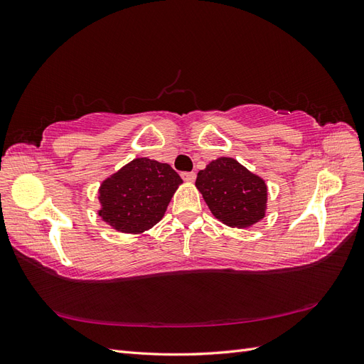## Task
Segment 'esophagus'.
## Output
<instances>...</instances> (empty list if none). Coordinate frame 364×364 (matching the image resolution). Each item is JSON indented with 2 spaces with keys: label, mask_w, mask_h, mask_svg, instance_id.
Masks as SVG:
<instances>
[{
  "label": "esophagus",
  "mask_w": 364,
  "mask_h": 364,
  "mask_svg": "<svg viewBox=\"0 0 364 364\" xmlns=\"http://www.w3.org/2000/svg\"><path fill=\"white\" fill-rule=\"evenodd\" d=\"M181 176H182V179L185 182H194V179H196V173L194 171H185Z\"/></svg>",
  "instance_id": "esophagus-1"
}]
</instances>
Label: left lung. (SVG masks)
Wrapping results in <instances>:
<instances>
[{
	"label": "left lung",
	"mask_w": 364,
	"mask_h": 364,
	"mask_svg": "<svg viewBox=\"0 0 364 364\" xmlns=\"http://www.w3.org/2000/svg\"><path fill=\"white\" fill-rule=\"evenodd\" d=\"M196 186L213 215L230 228H249L266 215V182L234 158L209 162L197 173Z\"/></svg>",
	"instance_id": "left-lung-1"
}]
</instances>
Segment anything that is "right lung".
<instances>
[{
  "label": "right lung",
  "instance_id": "add662e5",
  "mask_svg": "<svg viewBox=\"0 0 364 364\" xmlns=\"http://www.w3.org/2000/svg\"><path fill=\"white\" fill-rule=\"evenodd\" d=\"M181 183L168 164L136 158L103 181L98 215L118 232L141 234L161 222Z\"/></svg>",
  "mask_w": 364,
  "mask_h": 364
}]
</instances>
